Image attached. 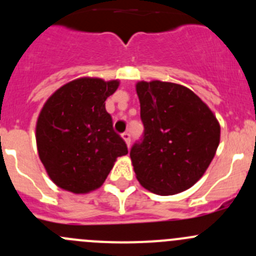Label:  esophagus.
Returning a JSON list of instances; mask_svg holds the SVG:
<instances>
[{
	"mask_svg": "<svg viewBox=\"0 0 256 256\" xmlns=\"http://www.w3.org/2000/svg\"><path fill=\"white\" fill-rule=\"evenodd\" d=\"M121 136H122V138L125 140V142H126V144H128V147H130V142H131V135H130V134L124 132Z\"/></svg>",
	"mask_w": 256,
	"mask_h": 256,
	"instance_id": "esophagus-1",
	"label": "esophagus"
}]
</instances>
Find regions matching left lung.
<instances>
[{"label": "left lung", "instance_id": "obj_1", "mask_svg": "<svg viewBox=\"0 0 256 256\" xmlns=\"http://www.w3.org/2000/svg\"><path fill=\"white\" fill-rule=\"evenodd\" d=\"M144 138L130 151L144 188L172 196L192 187L207 171L219 141L220 125L200 96L183 85L138 82Z\"/></svg>", "mask_w": 256, "mask_h": 256}]
</instances>
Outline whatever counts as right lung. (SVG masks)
<instances>
[{
	"label": "right lung",
	"instance_id": "obj_1",
	"mask_svg": "<svg viewBox=\"0 0 256 256\" xmlns=\"http://www.w3.org/2000/svg\"><path fill=\"white\" fill-rule=\"evenodd\" d=\"M118 84L84 76L64 84L43 105L36 125L38 154L62 190L76 194L98 190L116 158L128 154L105 109Z\"/></svg>",
	"mask_w": 256,
	"mask_h": 256
}]
</instances>
